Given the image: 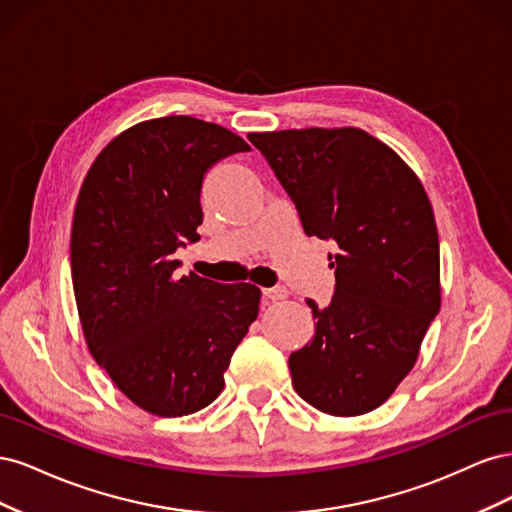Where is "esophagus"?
Returning <instances> with one entry per match:
<instances>
[{"mask_svg": "<svg viewBox=\"0 0 512 512\" xmlns=\"http://www.w3.org/2000/svg\"><path fill=\"white\" fill-rule=\"evenodd\" d=\"M262 294H265L269 301H282L288 297V290L284 286H273V288L262 290Z\"/></svg>", "mask_w": 512, "mask_h": 512, "instance_id": "esophagus-1", "label": "esophagus"}]
</instances>
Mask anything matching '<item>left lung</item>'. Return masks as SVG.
<instances>
[{
	"label": "left lung",
	"mask_w": 512,
	"mask_h": 512,
	"mask_svg": "<svg viewBox=\"0 0 512 512\" xmlns=\"http://www.w3.org/2000/svg\"><path fill=\"white\" fill-rule=\"evenodd\" d=\"M307 237L335 241V294L307 299L312 342L288 359L309 406L356 416L382 406L414 367L440 312V243L421 181L359 128L254 132Z\"/></svg>",
	"instance_id": "left-lung-1"
}]
</instances>
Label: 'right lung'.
<instances>
[{
  "label": "right lung",
  "mask_w": 512,
  "mask_h": 512,
  "mask_svg": "<svg viewBox=\"0 0 512 512\" xmlns=\"http://www.w3.org/2000/svg\"><path fill=\"white\" fill-rule=\"evenodd\" d=\"M250 151L188 115L136 123L91 164L76 200L70 269L89 352L117 389L158 416L203 410L258 316L260 290L179 275L196 243L207 170Z\"/></svg>",
  "instance_id": "obj_1"
}]
</instances>
